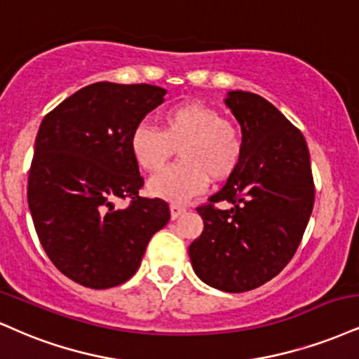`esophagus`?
I'll return each mask as SVG.
<instances>
[{
	"mask_svg": "<svg viewBox=\"0 0 359 359\" xmlns=\"http://www.w3.org/2000/svg\"><path fill=\"white\" fill-rule=\"evenodd\" d=\"M184 212H185V207L184 205H180V204H172L170 205L172 219H177L180 214H184Z\"/></svg>",
	"mask_w": 359,
	"mask_h": 359,
	"instance_id": "esophagus-1",
	"label": "esophagus"
}]
</instances>
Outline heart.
I'll return each instance as SVG.
<instances>
[{
    "label": "heart",
    "mask_w": 359,
    "mask_h": 359,
    "mask_svg": "<svg viewBox=\"0 0 359 359\" xmlns=\"http://www.w3.org/2000/svg\"><path fill=\"white\" fill-rule=\"evenodd\" d=\"M179 149L180 163L150 179L149 192L170 202H185L204 192L209 177L222 182L243 161L244 142L232 120L201 102H185L165 110L161 130L138 125L130 150L138 167L158 172Z\"/></svg>",
    "instance_id": "heart-1"
}]
</instances>
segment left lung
Segmentation results:
<instances>
[{"label": "left lung", "instance_id": "1", "mask_svg": "<svg viewBox=\"0 0 359 359\" xmlns=\"http://www.w3.org/2000/svg\"><path fill=\"white\" fill-rule=\"evenodd\" d=\"M241 123L239 167L207 204L197 207L204 231L189 248L196 274L226 292L256 289L296 254L314 205V180L303 133L256 93L229 92ZM227 200L231 210H217Z\"/></svg>", "mask_w": 359, "mask_h": 359}]
</instances>
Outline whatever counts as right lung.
<instances>
[{"instance_id":"obj_1","label":"right lung","mask_w":359,"mask_h":359,"mask_svg":"<svg viewBox=\"0 0 359 359\" xmlns=\"http://www.w3.org/2000/svg\"><path fill=\"white\" fill-rule=\"evenodd\" d=\"M161 86L98 81L45 115L28 174L38 239L60 273L92 289L135 274L147 244L170 219L162 198L138 196L144 177L130 137L163 102ZM116 200H128L118 208Z\"/></svg>"}]
</instances>
